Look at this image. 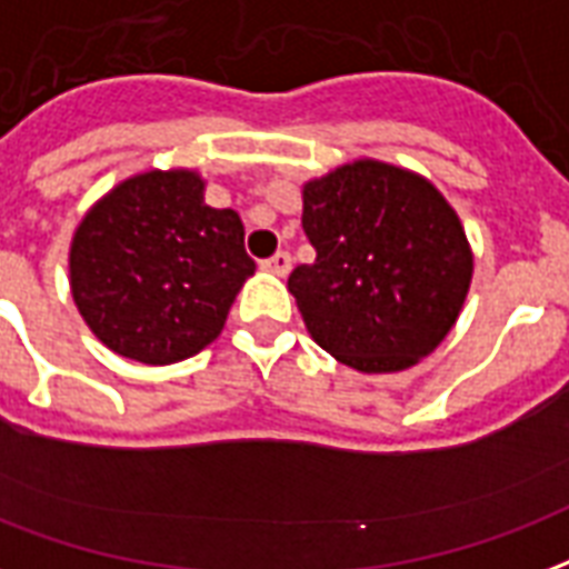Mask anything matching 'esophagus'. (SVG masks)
Instances as JSON below:
<instances>
[{
  "mask_svg": "<svg viewBox=\"0 0 569 569\" xmlns=\"http://www.w3.org/2000/svg\"><path fill=\"white\" fill-rule=\"evenodd\" d=\"M262 268H264V271L280 273V277H286V273L292 271V256H289V252H286V250L273 252L271 259H264Z\"/></svg>",
  "mask_w": 569,
  "mask_h": 569,
  "instance_id": "esophagus-1",
  "label": "esophagus"
}]
</instances>
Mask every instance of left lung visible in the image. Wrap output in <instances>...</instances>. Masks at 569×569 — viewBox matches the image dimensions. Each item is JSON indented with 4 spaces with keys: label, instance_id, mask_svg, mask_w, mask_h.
<instances>
[{
    "label": "left lung",
    "instance_id": "obj_1",
    "mask_svg": "<svg viewBox=\"0 0 569 569\" xmlns=\"http://www.w3.org/2000/svg\"><path fill=\"white\" fill-rule=\"evenodd\" d=\"M317 250L289 273L310 338L365 373L403 370L456 326L473 256L456 210L413 171L361 159L305 187Z\"/></svg>",
    "mask_w": 569,
    "mask_h": 569
}]
</instances>
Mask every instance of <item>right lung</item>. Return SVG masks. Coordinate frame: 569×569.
Here are the masks:
<instances>
[{
	"instance_id": "add662e5",
	"label": "right lung",
	"mask_w": 569,
	"mask_h": 569,
	"mask_svg": "<svg viewBox=\"0 0 569 569\" xmlns=\"http://www.w3.org/2000/svg\"><path fill=\"white\" fill-rule=\"evenodd\" d=\"M69 271L74 305L104 347L174 365L217 340L256 262L241 217L204 204L196 171H147L83 217Z\"/></svg>"
}]
</instances>
